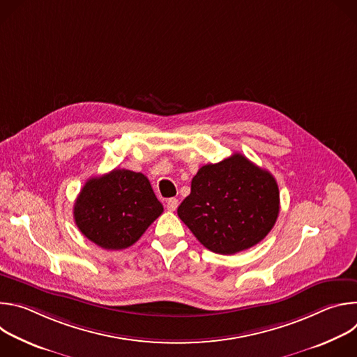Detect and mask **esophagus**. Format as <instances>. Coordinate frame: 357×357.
<instances>
[{"label": "esophagus", "instance_id": "esophagus-1", "mask_svg": "<svg viewBox=\"0 0 357 357\" xmlns=\"http://www.w3.org/2000/svg\"><path fill=\"white\" fill-rule=\"evenodd\" d=\"M178 205H179V202H178L176 197H169V199L167 200V209H168L169 212H175L176 208H178Z\"/></svg>", "mask_w": 357, "mask_h": 357}]
</instances>
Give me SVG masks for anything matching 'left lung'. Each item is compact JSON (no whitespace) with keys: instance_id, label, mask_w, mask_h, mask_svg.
Instances as JSON below:
<instances>
[{"instance_id":"obj_1","label":"left lung","mask_w":357,"mask_h":357,"mask_svg":"<svg viewBox=\"0 0 357 357\" xmlns=\"http://www.w3.org/2000/svg\"><path fill=\"white\" fill-rule=\"evenodd\" d=\"M278 212L277 181L241 154L203 165L178 208L195 237L218 254H236L260 243Z\"/></svg>"}]
</instances>
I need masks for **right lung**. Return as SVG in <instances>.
Segmentation results:
<instances>
[{"label": "right lung", "mask_w": 357, "mask_h": 357, "mask_svg": "<svg viewBox=\"0 0 357 357\" xmlns=\"http://www.w3.org/2000/svg\"><path fill=\"white\" fill-rule=\"evenodd\" d=\"M162 212L148 178L128 169L90 178L73 208L79 230L106 250L132 245Z\"/></svg>", "instance_id": "right-lung-1"}]
</instances>
